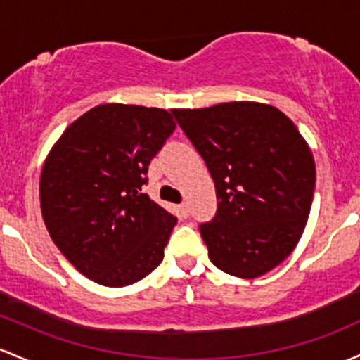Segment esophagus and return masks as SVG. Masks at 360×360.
Listing matches in <instances>:
<instances>
[{
  "label": "esophagus",
  "instance_id": "esophagus-1",
  "mask_svg": "<svg viewBox=\"0 0 360 360\" xmlns=\"http://www.w3.org/2000/svg\"><path fill=\"white\" fill-rule=\"evenodd\" d=\"M177 213H179L181 219H188V217H189V207H188V203H181L179 207H177Z\"/></svg>",
  "mask_w": 360,
  "mask_h": 360
}]
</instances>
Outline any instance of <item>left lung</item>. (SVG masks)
I'll list each match as a JSON object with an SVG mask.
<instances>
[{
  "instance_id": "8db88e82",
  "label": "left lung",
  "mask_w": 360,
  "mask_h": 360,
  "mask_svg": "<svg viewBox=\"0 0 360 360\" xmlns=\"http://www.w3.org/2000/svg\"><path fill=\"white\" fill-rule=\"evenodd\" d=\"M172 114L215 183L217 213L200 224L210 262L240 278L274 270L297 246L314 196V159L297 126L258 102Z\"/></svg>"
}]
</instances>
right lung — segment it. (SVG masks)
<instances>
[{"label": "right lung", "mask_w": 360, "mask_h": 360, "mask_svg": "<svg viewBox=\"0 0 360 360\" xmlns=\"http://www.w3.org/2000/svg\"><path fill=\"white\" fill-rule=\"evenodd\" d=\"M174 129L164 109L102 104L70 124L47 155V231L70 263L101 285L135 283L164 259L177 219L141 188Z\"/></svg>", "instance_id": "add662e5"}]
</instances>
